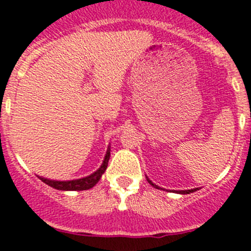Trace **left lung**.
Instances as JSON below:
<instances>
[{
    "label": "left lung",
    "instance_id": "1",
    "mask_svg": "<svg viewBox=\"0 0 251 251\" xmlns=\"http://www.w3.org/2000/svg\"><path fill=\"white\" fill-rule=\"evenodd\" d=\"M146 178H147V182H149V183L151 184L152 187H154V188L160 189V187H158L157 184H154L153 182H152L151 179L149 178V177H146ZM196 191H198V188H193V189H187V191H173V192H176V193H179V194H189V193H193V192H196Z\"/></svg>",
    "mask_w": 251,
    "mask_h": 251
}]
</instances>
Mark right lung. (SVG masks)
Masks as SVG:
<instances>
[{
	"label": "right lung",
	"mask_w": 251,
	"mask_h": 251,
	"mask_svg": "<svg viewBox=\"0 0 251 251\" xmlns=\"http://www.w3.org/2000/svg\"><path fill=\"white\" fill-rule=\"evenodd\" d=\"M110 160V146L107 147V151L105 153L104 161H102L101 166L98 168L94 173H91L90 176H86L83 178L79 179H70V181H55V179H48L44 178V177H39V179H42V182H44L48 186L53 187L55 189H59V191H86V189L93 188L98 182L100 181L101 176L104 175V172L106 171L107 162Z\"/></svg>",
	"instance_id": "right-lung-1"
}]
</instances>
